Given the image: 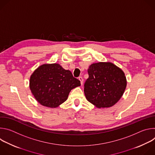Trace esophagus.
<instances>
[{
    "label": "esophagus",
    "instance_id": "34e87169",
    "mask_svg": "<svg viewBox=\"0 0 155 155\" xmlns=\"http://www.w3.org/2000/svg\"><path fill=\"white\" fill-rule=\"evenodd\" d=\"M78 80L80 81L81 84L82 85V84H83V78H82L81 77H78Z\"/></svg>",
    "mask_w": 155,
    "mask_h": 155
}]
</instances>
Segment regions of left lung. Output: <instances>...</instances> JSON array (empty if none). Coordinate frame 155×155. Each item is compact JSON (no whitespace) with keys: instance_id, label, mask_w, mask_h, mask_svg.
Instances as JSON below:
<instances>
[{"instance_id":"8db88e82","label":"left lung","mask_w":155,"mask_h":155,"mask_svg":"<svg viewBox=\"0 0 155 155\" xmlns=\"http://www.w3.org/2000/svg\"><path fill=\"white\" fill-rule=\"evenodd\" d=\"M84 84L86 99L97 108L110 107L122 97L127 81L123 71L112 62L92 64Z\"/></svg>"}]
</instances>
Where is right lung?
<instances>
[{
	"mask_svg": "<svg viewBox=\"0 0 155 155\" xmlns=\"http://www.w3.org/2000/svg\"><path fill=\"white\" fill-rule=\"evenodd\" d=\"M81 85L72 72L59 64H43L33 72L29 81L30 90L42 105L56 108L67 100L74 88Z\"/></svg>",
	"mask_w": 155,
	"mask_h": 155,
	"instance_id": "obj_1",
	"label": "right lung"
}]
</instances>
